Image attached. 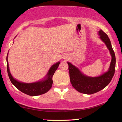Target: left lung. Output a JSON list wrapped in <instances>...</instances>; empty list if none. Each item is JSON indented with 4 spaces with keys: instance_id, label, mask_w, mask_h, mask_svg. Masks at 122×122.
<instances>
[{
    "instance_id": "left-lung-1",
    "label": "left lung",
    "mask_w": 122,
    "mask_h": 122,
    "mask_svg": "<svg viewBox=\"0 0 122 122\" xmlns=\"http://www.w3.org/2000/svg\"><path fill=\"white\" fill-rule=\"evenodd\" d=\"M98 35L100 36L101 39L105 43L112 56L110 66L107 72L100 76L89 77L82 74L78 68L71 63L67 62L72 86L78 92L83 94H92L102 90L110 83L115 73L116 59L110 39L102 30L98 31Z\"/></svg>"
}]
</instances>
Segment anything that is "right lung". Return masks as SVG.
I'll return each instance as SVG.
<instances>
[{"label":"right lung","instance_id":"1","mask_svg":"<svg viewBox=\"0 0 122 122\" xmlns=\"http://www.w3.org/2000/svg\"><path fill=\"white\" fill-rule=\"evenodd\" d=\"M6 59L7 72L10 81L17 89L25 94L30 96H37L45 94L51 89L53 83L52 76L60 63V62H58L51 66L45 77V80L35 83H25L18 81L12 77L9 70L8 62V54Z\"/></svg>","mask_w":122,"mask_h":122}]
</instances>
